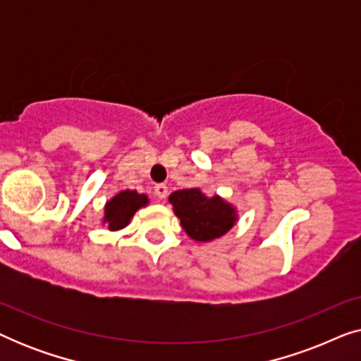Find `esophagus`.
I'll use <instances>...</instances> for the list:
<instances>
[{"mask_svg": "<svg viewBox=\"0 0 361 361\" xmlns=\"http://www.w3.org/2000/svg\"><path fill=\"white\" fill-rule=\"evenodd\" d=\"M154 194L157 195V199H166V197H167V185L166 184H157L154 187Z\"/></svg>", "mask_w": 361, "mask_h": 361, "instance_id": "1", "label": "esophagus"}]
</instances>
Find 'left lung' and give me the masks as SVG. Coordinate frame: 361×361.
Returning <instances> with one entry per match:
<instances>
[{"label":"left lung","mask_w":361,"mask_h":361,"mask_svg":"<svg viewBox=\"0 0 361 361\" xmlns=\"http://www.w3.org/2000/svg\"><path fill=\"white\" fill-rule=\"evenodd\" d=\"M176 215L187 235L197 241H210L225 235L235 224V212L220 197H205L199 189H184L171 194Z\"/></svg>","instance_id":"8db88e82"}]
</instances>
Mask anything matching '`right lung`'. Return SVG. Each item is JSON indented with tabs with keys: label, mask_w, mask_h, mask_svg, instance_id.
Here are the masks:
<instances>
[{
	"label": "right lung",
	"mask_w": 361,
	"mask_h": 361,
	"mask_svg": "<svg viewBox=\"0 0 361 361\" xmlns=\"http://www.w3.org/2000/svg\"><path fill=\"white\" fill-rule=\"evenodd\" d=\"M146 204V195H140L131 190L120 192V194L113 197V199L106 204L105 221H108V225H110V230H120L123 226L130 224L133 214H135L140 207Z\"/></svg>",
	"instance_id": "1"
}]
</instances>
